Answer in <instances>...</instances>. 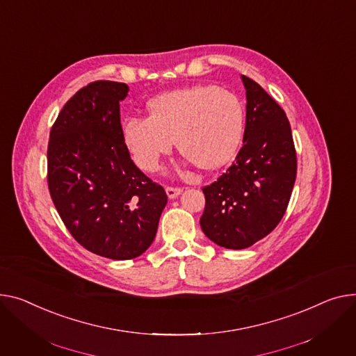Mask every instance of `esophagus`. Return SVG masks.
<instances>
[{"instance_id": "1", "label": "esophagus", "mask_w": 356, "mask_h": 356, "mask_svg": "<svg viewBox=\"0 0 356 356\" xmlns=\"http://www.w3.org/2000/svg\"><path fill=\"white\" fill-rule=\"evenodd\" d=\"M165 195H168L169 199H175L179 195H181V188L180 187H170V186H168V187H165Z\"/></svg>"}]
</instances>
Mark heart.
<instances>
[{
  "mask_svg": "<svg viewBox=\"0 0 356 356\" xmlns=\"http://www.w3.org/2000/svg\"><path fill=\"white\" fill-rule=\"evenodd\" d=\"M149 117H129L122 136L134 163L159 169L173 140L177 150L204 170L218 169L234 154L243 131L239 99L226 88L193 86L168 91L147 103Z\"/></svg>",
  "mask_w": 356,
  "mask_h": 356,
  "instance_id": "obj_1",
  "label": "heart"
}]
</instances>
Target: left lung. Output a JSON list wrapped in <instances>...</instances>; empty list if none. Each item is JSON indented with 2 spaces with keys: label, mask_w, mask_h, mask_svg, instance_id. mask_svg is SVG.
<instances>
[{
  "label": "left lung",
  "mask_w": 356,
  "mask_h": 356,
  "mask_svg": "<svg viewBox=\"0 0 356 356\" xmlns=\"http://www.w3.org/2000/svg\"><path fill=\"white\" fill-rule=\"evenodd\" d=\"M246 90L243 146L218 181L203 187L200 226L226 249H246L280 222L296 179V152L288 117L256 81Z\"/></svg>",
  "instance_id": "left-lung-1"
}]
</instances>
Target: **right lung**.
Masks as SVG:
<instances>
[{
	"label": "right lung",
	"mask_w": 356,
	"mask_h": 356,
	"mask_svg": "<svg viewBox=\"0 0 356 356\" xmlns=\"http://www.w3.org/2000/svg\"><path fill=\"white\" fill-rule=\"evenodd\" d=\"M127 92L115 81L79 90L60 111L47 152L50 195L65 227L83 248L113 260L150 248L168 203L123 141L120 102Z\"/></svg>",
	"instance_id": "1"
}]
</instances>
